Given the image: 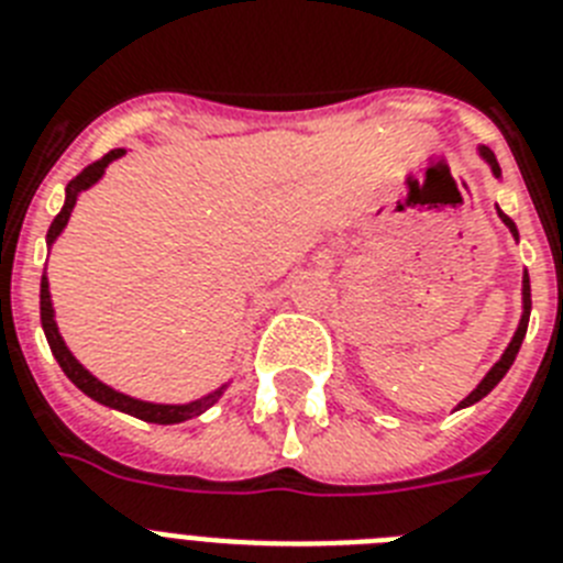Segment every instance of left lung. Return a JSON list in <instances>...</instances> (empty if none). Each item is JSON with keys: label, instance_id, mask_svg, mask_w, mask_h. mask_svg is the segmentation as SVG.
Returning <instances> with one entry per match:
<instances>
[{"label": "left lung", "instance_id": "8db88e82", "mask_svg": "<svg viewBox=\"0 0 563 563\" xmlns=\"http://www.w3.org/2000/svg\"><path fill=\"white\" fill-rule=\"evenodd\" d=\"M478 157L484 159L486 165H489V172H493V177L498 179V177H500V165H498V159H495L493 151L486 148V145H478ZM498 217H500V223H504V225H507V229H509V234H512V238L518 240V229H515L512 220H509V217L504 214V211H500V209H498ZM521 300H523L521 320H518V329H515L512 340H509V346L504 349V354H500V361L495 363L493 369L486 372L484 380H481V384L475 386V389H472L470 395H466V398L455 406V409H466V406L478 404L481 398H486V395H489V391H493L495 386L500 384V377L507 375L509 366H512V363H515V354H518V349H521V343H523V334H527V323H530V309H532V297H530V274H527V272H523Z\"/></svg>", "mask_w": 563, "mask_h": 563}]
</instances>
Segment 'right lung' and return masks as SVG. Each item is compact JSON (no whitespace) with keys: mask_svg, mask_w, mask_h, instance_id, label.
I'll return each instance as SVG.
<instances>
[{"mask_svg":"<svg viewBox=\"0 0 563 563\" xmlns=\"http://www.w3.org/2000/svg\"><path fill=\"white\" fill-rule=\"evenodd\" d=\"M122 154H125V148H113L111 154H106L99 163L88 165L82 174H77V177L70 179L68 188H65L63 211L54 217V223H51L48 229V245H54L56 238H59V234L65 231V225H68L70 211H74V206H77L79 194L88 191L91 186H97L99 179H102V174H106L108 165H111L113 159H120ZM40 318H42V329H45V338H48L51 352H54L56 363L63 366V372L68 375L70 384L77 386V389H82L85 395H88L91 400H97V404L108 406V409L134 415V418L148 420V423H183V420H191L197 418V415L206 412V409H211L217 400L223 398V391L229 389V384L217 386V389L209 391L206 398H197L191 400V404H151V400L131 398V395H125V391H117L113 386L102 384V380L85 369L82 363L74 357V352L65 346L63 334H59V325H56V311H54V300H51L48 274H42V283H40Z\"/></svg>","mask_w":563,"mask_h":563,"instance_id":"1","label":"right lung"}]
</instances>
